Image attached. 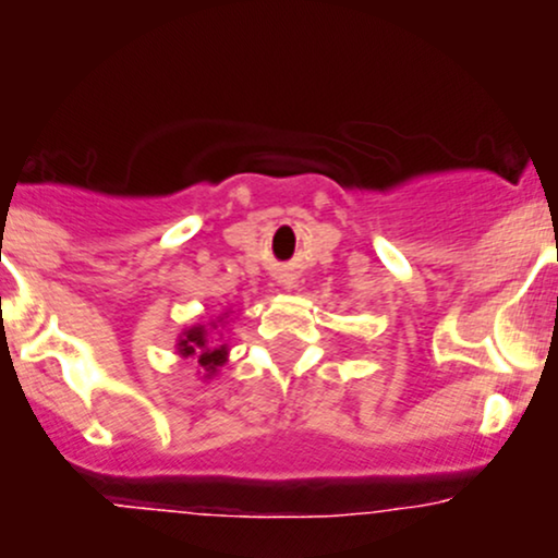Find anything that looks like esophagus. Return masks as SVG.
<instances>
[{"mask_svg": "<svg viewBox=\"0 0 558 558\" xmlns=\"http://www.w3.org/2000/svg\"><path fill=\"white\" fill-rule=\"evenodd\" d=\"M283 286H286V289H291V286H294V280H291V278H286V280H283Z\"/></svg>", "mask_w": 558, "mask_h": 558, "instance_id": "1", "label": "esophagus"}]
</instances>
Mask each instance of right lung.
Listing matches in <instances>:
<instances>
[{
  "mask_svg": "<svg viewBox=\"0 0 558 558\" xmlns=\"http://www.w3.org/2000/svg\"><path fill=\"white\" fill-rule=\"evenodd\" d=\"M216 329L218 324H210ZM178 353L183 359L194 356L199 369L205 373V378H213L218 373V367H223L227 362L229 345L227 342L210 340V331H207L205 324H196L191 329H183V335L178 337Z\"/></svg>",
  "mask_w": 558,
  "mask_h": 558,
  "instance_id": "1",
  "label": "right lung"
}]
</instances>
